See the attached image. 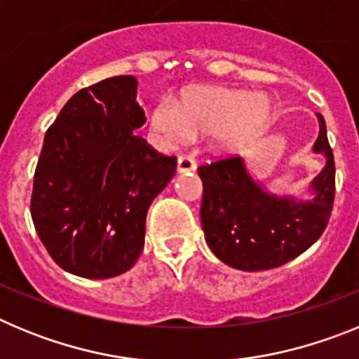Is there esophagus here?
<instances>
[{"mask_svg": "<svg viewBox=\"0 0 359 359\" xmlns=\"http://www.w3.org/2000/svg\"><path fill=\"white\" fill-rule=\"evenodd\" d=\"M196 161L194 158L190 156H180L177 158V172L180 174H185V172H192V170H196Z\"/></svg>", "mask_w": 359, "mask_h": 359, "instance_id": "obj_1", "label": "esophagus"}]
</instances>
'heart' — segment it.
Wrapping results in <instances>:
<instances>
[{"instance_id":"heart-1","label":"heart","mask_w":359,"mask_h":359,"mask_svg":"<svg viewBox=\"0 0 359 359\" xmlns=\"http://www.w3.org/2000/svg\"><path fill=\"white\" fill-rule=\"evenodd\" d=\"M269 115L271 102L264 95L223 86H196L183 91L176 102L158 100L149 122L165 144L210 135L215 151L237 152L259 135Z\"/></svg>"}]
</instances>
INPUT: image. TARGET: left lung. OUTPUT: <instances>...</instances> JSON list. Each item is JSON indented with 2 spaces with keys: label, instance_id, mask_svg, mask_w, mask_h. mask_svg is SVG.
Segmentation results:
<instances>
[{
  "label": "left lung",
  "instance_id": "8db88e82",
  "mask_svg": "<svg viewBox=\"0 0 359 359\" xmlns=\"http://www.w3.org/2000/svg\"><path fill=\"white\" fill-rule=\"evenodd\" d=\"M318 116L320 135L313 151L325 156V167L311 182L309 199L266 192L241 156H230L198 169L203 182L201 226L219 261L243 271L278 268L318 241L334 203V158L327 129Z\"/></svg>",
  "mask_w": 359,
  "mask_h": 359
}]
</instances>
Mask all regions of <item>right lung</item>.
I'll use <instances>...</instances> for the list:
<instances>
[{
  "label": "right lung",
  "mask_w": 359,
  "mask_h": 359,
  "mask_svg": "<svg viewBox=\"0 0 359 359\" xmlns=\"http://www.w3.org/2000/svg\"><path fill=\"white\" fill-rule=\"evenodd\" d=\"M136 88L120 75L77 91L44 135L30 214L68 273L111 278L133 268L152 199L176 172V158L136 133L145 123Z\"/></svg>",
  "instance_id": "obj_1"
}]
</instances>
